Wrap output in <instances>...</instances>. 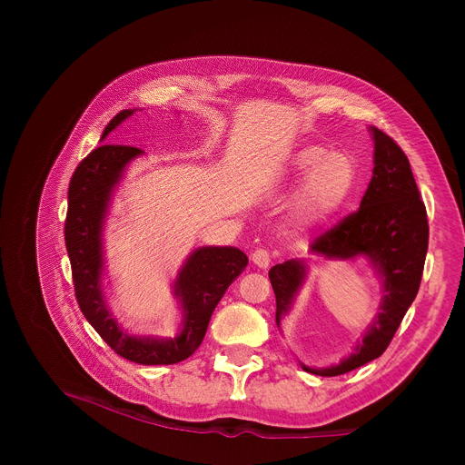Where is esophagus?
Here are the masks:
<instances>
[{"instance_id": "1", "label": "esophagus", "mask_w": 465, "mask_h": 465, "mask_svg": "<svg viewBox=\"0 0 465 465\" xmlns=\"http://www.w3.org/2000/svg\"><path fill=\"white\" fill-rule=\"evenodd\" d=\"M251 258H252V262L258 267H267V265H270V262H272V256H270V252H267L265 249H256Z\"/></svg>"}]
</instances>
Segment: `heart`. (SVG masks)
<instances>
[{
  "mask_svg": "<svg viewBox=\"0 0 465 465\" xmlns=\"http://www.w3.org/2000/svg\"><path fill=\"white\" fill-rule=\"evenodd\" d=\"M290 163L294 175L305 177L296 195V213L309 224L331 218L356 186L358 169L349 153H330L321 144H307Z\"/></svg>",
  "mask_w": 465,
  "mask_h": 465,
  "instance_id": "heart-1",
  "label": "heart"
}]
</instances>
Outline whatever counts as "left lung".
Instances as JSON below:
<instances>
[{
	"label": "left lung",
	"mask_w": 465,
	"mask_h": 465,
	"mask_svg": "<svg viewBox=\"0 0 465 465\" xmlns=\"http://www.w3.org/2000/svg\"><path fill=\"white\" fill-rule=\"evenodd\" d=\"M375 141L373 177L365 190L360 209L337 226L316 237L311 252L330 260L370 258L382 279V302L373 324L365 331L354 352L330 368H302L321 377L349 373L379 358L398 331L403 316L420 288L428 252V214L412 171L400 144L379 128H371ZM307 273L303 260H288L270 270L277 298L275 321L294 303Z\"/></svg>",
	"instance_id": "left-lung-1"
}]
</instances>
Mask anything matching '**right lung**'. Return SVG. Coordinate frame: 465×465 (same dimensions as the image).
Segmentation results:
<instances>
[{
    "mask_svg": "<svg viewBox=\"0 0 465 465\" xmlns=\"http://www.w3.org/2000/svg\"><path fill=\"white\" fill-rule=\"evenodd\" d=\"M135 109L120 111L104 130L105 139ZM143 154L126 144H102L75 169L67 190L65 249L79 307L92 328L122 358L143 365H169L192 356L205 337L211 314L228 286L245 272L249 258L235 247L195 249L181 267L173 294L183 309L181 331L173 339L135 337L122 331L102 292L104 220L114 186L126 165Z\"/></svg>",
    "mask_w": 465,
    "mask_h": 465,
    "instance_id": "1",
    "label": "right lung"
}]
</instances>
